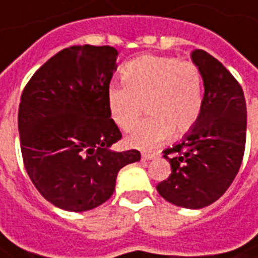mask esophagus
I'll use <instances>...</instances> for the list:
<instances>
[{
	"label": "esophagus",
	"mask_w": 258,
	"mask_h": 258,
	"mask_svg": "<svg viewBox=\"0 0 258 258\" xmlns=\"http://www.w3.org/2000/svg\"><path fill=\"white\" fill-rule=\"evenodd\" d=\"M154 157H156L154 154H142V160H143V161H147V160H153Z\"/></svg>",
	"instance_id": "esophagus-1"
}]
</instances>
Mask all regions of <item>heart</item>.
<instances>
[{
  "label": "heart",
  "instance_id": "1",
  "mask_svg": "<svg viewBox=\"0 0 258 258\" xmlns=\"http://www.w3.org/2000/svg\"><path fill=\"white\" fill-rule=\"evenodd\" d=\"M123 87L106 91V106L112 122L131 131L146 109L147 120L133 129L127 145L153 150L171 138L184 136L197 125L202 112L204 88L198 66L191 60L147 54L122 69Z\"/></svg>",
  "mask_w": 258,
  "mask_h": 258
}]
</instances>
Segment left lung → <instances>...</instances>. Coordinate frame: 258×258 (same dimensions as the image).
Returning <instances> with one entry per match:
<instances>
[{"mask_svg":"<svg viewBox=\"0 0 258 258\" xmlns=\"http://www.w3.org/2000/svg\"><path fill=\"white\" fill-rule=\"evenodd\" d=\"M204 80V104L194 129L163 154L171 164L159 194L173 205L191 209L218 201L233 182L246 147V101L240 84L205 50L191 54Z\"/></svg>","mask_w":258,"mask_h":258,"instance_id":"left-lung-1","label":"left lung"}]
</instances>
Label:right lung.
<instances>
[{
  "label": "right lung",
  "mask_w": 258,
  "mask_h": 258,
  "mask_svg": "<svg viewBox=\"0 0 258 258\" xmlns=\"http://www.w3.org/2000/svg\"><path fill=\"white\" fill-rule=\"evenodd\" d=\"M116 57L111 46H70L49 58L21 95L18 127L26 173L43 198L64 211L104 204L119 170L140 160L138 150L109 149L122 138L106 106Z\"/></svg>",
  "instance_id": "obj_1"
}]
</instances>
